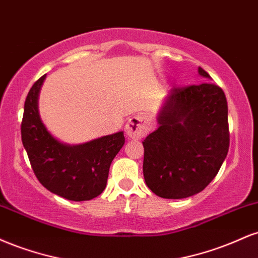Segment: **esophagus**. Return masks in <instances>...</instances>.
<instances>
[{
    "instance_id": "esophagus-1",
    "label": "esophagus",
    "mask_w": 258,
    "mask_h": 258,
    "mask_svg": "<svg viewBox=\"0 0 258 258\" xmlns=\"http://www.w3.org/2000/svg\"><path fill=\"white\" fill-rule=\"evenodd\" d=\"M150 121L146 115H136L131 117L125 126V132L130 138L141 139L149 132Z\"/></svg>"
}]
</instances>
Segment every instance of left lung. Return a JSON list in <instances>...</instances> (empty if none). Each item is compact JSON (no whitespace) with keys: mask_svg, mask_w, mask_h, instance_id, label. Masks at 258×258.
Here are the masks:
<instances>
[{"mask_svg":"<svg viewBox=\"0 0 258 258\" xmlns=\"http://www.w3.org/2000/svg\"><path fill=\"white\" fill-rule=\"evenodd\" d=\"M198 72L211 79L203 68ZM158 123L143 142L148 188L165 199L200 193L218 173L229 149L224 92L212 82L173 87Z\"/></svg>","mask_w":258,"mask_h":258,"instance_id":"left-lung-1","label":"left lung"}]
</instances>
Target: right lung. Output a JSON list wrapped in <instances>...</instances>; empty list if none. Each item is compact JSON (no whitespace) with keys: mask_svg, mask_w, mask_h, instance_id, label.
<instances>
[{"mask_svg":"<svg viewBox=\"0 0 258 258\" xmlns=\"http://www.w3.org/2000/svg\"><path fill=\"white\" fill-rule=\"evenodd\" d=\"M46 75L32 85L24 104L22 142L35 176L52 193L73 201L91 200L106 186L109 168L125 144L123 132L78 146L59 142L38 114V93Z\"/></svg>","mask_w":258,"mask_h":258,"instance_id":"1","label":"right lung"}]
</instances>
